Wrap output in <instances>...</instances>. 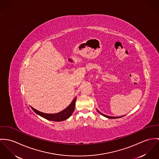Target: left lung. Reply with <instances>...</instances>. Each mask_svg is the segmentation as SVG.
Instances as JSON below:
<instances>
[{"instance_id":"1","label":"left lung","mask_w":159,"mask_h":159,"mask_svg":"<svg viewBox=\"0 0 159 159\" xmlns=\"http://www.w3.org/2000/svg\"><path fill=\"white\" fill-rule=\"evenodd\" d=\"M98 111L99 113H101L102 115H103L104 116H105V117H107V118H110V119H115V118H120V117H114V116H107V115H104V114H102V113H101L99 110H98ZM121 117H123V116H121Z\"/></svg>"}]
</instances>
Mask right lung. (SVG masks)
<instances>
[{
    "mask_svg": "<svg viewBox=\"0 0 159 159\" xmlns=\"http://www.w3.org/2000/svg\"><path fill=\"white\" fill-rule=\"evenodd\" d=\"M76 98L73 100V101L71 102V104L69 107H68L66 109L64 110L60 111V113H55V114H47L44 113H42L41 111H38L33 107H31L32 109L35 112L36 114L39 115V116H42L43 118L52 121H62L64 120H67L71 116V115L73 113L74 108H75V103Z\"/></svg>",
    "mask_w": 159,
    "mask_h": 159,
    "instance_id": "1",
    "label": "right lung"
}]
</instances>
